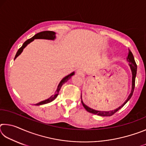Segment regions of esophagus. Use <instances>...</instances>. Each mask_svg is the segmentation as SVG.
<instances>
[{
    "label": "esophagus",
    "mask_w": 146,
    "mask_h": 146,
    "mask_svg": "<svg viewBox=\"0 0 146 146\" xmlns=\"http://www.w3.org/2000/svg\"><path fill=\"white\" fill-rule=\"evenodd\" d=\"M77 73L79 74V75H83V72H82V71L81 70H78L77 71Z\"/></svg>",
    "instance_id": "34e87169"
}]
</instances>
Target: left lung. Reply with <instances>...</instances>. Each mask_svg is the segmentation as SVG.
Returning <instances> with one entry per match:
<instances>
[{
    "mask_svg": "<svg viewBox=\"0 0 146 146\" xmlns=\"http://www.w3.org/2000/svg\"><path fill=\"white\" fill-rule=\"evenodd\" d=\"M127 61L129 62V66L130 67L131 70V73H132V85H131V93L129 94V95L128 96V97L127 98V100L125 101L123 104H122V105L119 106L118 108L115 109L114 110L112 111H98V110H93V109L91 108L88 106L87 105H86L82 101V95H81V100H82V105L84 108L86 110V111L88 112H90L91 113H93V114L95 115H97L99 116H102V117H110L113 115H114L116 112H117L118 110H120L121 108H122L123 106H124L125 104H126L128 101L129 100V99L131 98L133 91H134V89H135V78H136V75H137V66L136 64V62L135 61V58L134 56H133V53H131L129 49V52H128V55L127 57Z\"/></svg>",
    "mask_w": 146,
    "mask_h": 146,
    "instance_id": "left-lung-1",
    "label": "left lung"
}]
</instances>
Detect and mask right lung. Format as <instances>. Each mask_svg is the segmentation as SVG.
I'll return each mask as SVG.
<instances>
[{
    "label": "right lung",
    "instance_id": "add662e5",
    "mask_svg": "<svg viewBox=\"0 0 146 146\" xmlns=\"http://www.w3.org/2000/svg\"><path fill=\"white\" fill-rule=\"evenodd\" d=\"M56 38V33L54 31H42L40 32V33H38L37 34L33 36V37L28 39V40H27L23 44V45L22 46V47L21 48H20L18 51H17V53H16V55L15 56V58L14 60H15L17 58V56H19L22 53V52L23 51V49L26 48V47L28 46V44H29V43H31V42H33L35 39H46V40H54ZM75 75V72H73L70 73V75H68V76H65V77L63 78L62 79L61 81L59 83V84L58 85V87L57 89H56V90L55 91V93L54 95H53L52 96H51L48 99H46L45 100H43L42 101V102H39L36 104V106H40V105H43V104H48L49 103L51 102H52L55 99V98L57 97V96L59 93V91L60 90V88L62 87V86L64 83L67 82L68 80H70V79L71 78V76H73Z\"/></svg>",
    "mask_w": 146,
    "mask_h": 146
}]
</instances>
